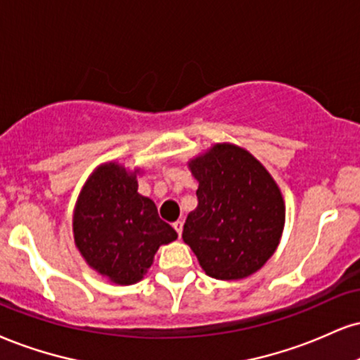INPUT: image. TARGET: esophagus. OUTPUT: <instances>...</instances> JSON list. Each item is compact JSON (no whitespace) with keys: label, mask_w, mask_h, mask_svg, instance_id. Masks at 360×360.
<instances>
[{"label":"esophagus","mask_w":360,"mask_h":360,"mask_svg":"<svg viewBox=\"0 0 360 360\" xmlns=\"http://www.w3.org/2000/svg\"><path fill=\"white\" fill-rule=\"evenodd\" d=\"M172 228L176 229L177 235H179V238H181V235H183V221H181V219H177V221L172 223Z\"/></svg>","instance_id":"obj_1"}]
</instances>
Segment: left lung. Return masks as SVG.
<instances>
[{"label": "left lung", "instance_id": "left-lung-1", "mask_svg": "<svg viewBox=\"0 0 360 360\" xmlns=\"http://www.w3.org/2000/svg\"><path fill=\"white\" fill-rule=\"evenodd\" d=\"M198 179V207L183 240L206 275L240 280L258 271L280 243L285 202L263 164L235 144H214L188 162Z\"/></svg>", "mask_w": 360, "mask_h": 360}]
</instances>
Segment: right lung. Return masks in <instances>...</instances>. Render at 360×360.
Listing matches in <instances>:
<instances>
[{
    "label": "right lung",
    "instance_id": "add662e5",
    "mask_svg": "<svg viewBox=\"0 0 360 360\" xmlns=\"http://www.w3.org/2000/svg\"><path fill=\"white\" fill-rule=\"evenodd\" d=\"M139 169L117 162L90 174L73 213V238L80 255L97 274L117 285L144 278L161 245L177 233L162 221L153 199L137 193Z\"/></svg>",
    "mask_w": 360,
    "mask_h": 360
}]
</instances>
